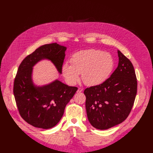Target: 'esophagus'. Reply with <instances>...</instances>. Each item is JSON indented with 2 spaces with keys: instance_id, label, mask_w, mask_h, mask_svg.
I'll return each mask as SVG.
<instances>
[{
  "instance_id": "esophagus-1",
  "label": "esophagus",
  "mask_w": 153,
  "mask_h": 153,
  "mask_svg": "<svg viewBox=\"0 0 153 153\" xmlns=\"http://www.w3.org/2000/svg\"><path fill=\"white\" fill-rule=\"evenodd\" d=\"M82 91H83V90H82V88H78V90H77V92L79 93H81Z\"/></svg>"
}]
</instances>
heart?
Returning <instances> with one entry per match:
<instances>
[{
    "label": "heart",
    "mask_w": 153,
    "mask_h": 153,
    "mask_svg": "<svg viewBox=\"0 0 153 153\" xmlns=\"http://www.w3.org/2000/svg\"><path fill=\"white\" fill-rule=\"evenodd\" d=\"M71 63L65 62L62 67V75L70 85L79 80L80 74H82V80L86 85H101L109 78L114 67V60L110 54L94 49L74 53Z\"/></svg>",
    "instance_id": "b5f03b06"
}]
</instances>
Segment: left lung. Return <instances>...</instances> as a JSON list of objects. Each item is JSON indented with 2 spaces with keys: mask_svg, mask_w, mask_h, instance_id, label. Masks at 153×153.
Instances as JSON below:
<instances>
[{
  "mask_svg": "<svg viewBox=\"0 0 153 153\" xmlns=\"http://www.w3.org/2000/svg\"><path fill=\"white\" fill-rule=\"evenodd\" d=\"M118 67L104 83L84 91L87 117L98 129H107L123 122L128 116L137 94L134 67L119 50Z\"/></svg>",
  "mask_w": 153,
  "mask_h": 153,
  "instance_id": "obj_1",
  "label": "left lung"
}]
</instances>
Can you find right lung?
I'll list each match as a JSON object with an SVG mask.
<instances>
[{"label":"right lung","mask_w":153,"mask_h":153,"mask_svg":"<svg viewBox=\"0 0 153 153\" xmlns=\"http://www.w3.org/2000/svg\"><path fill=\"white\" fill-rule=\"evenodd\" d=\"M66 50V47L57 43L42 45L19 65L13 93L21 117L34 127L50 129L56 126L77 90V87L69 86L58 79L42 86L33 80V67L43 60H50L61 74Z\"/></svg>","instance_id":"right-lung-1"}]
</instances>
